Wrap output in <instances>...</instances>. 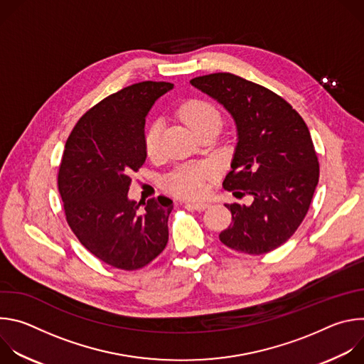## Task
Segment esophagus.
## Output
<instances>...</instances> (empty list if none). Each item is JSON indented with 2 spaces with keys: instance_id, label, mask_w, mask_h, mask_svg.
Wrapping results in <instances>:
<instances>
[{
  "instance_id": "1",
  "label": "esophagus",
  "mask_w": 364,
  "mask_h": 364,
  "mask_svg": "<svg viewBox=\"0 0 364 364\" xmlns=\"http://www.w3.org/2000/svg\"><path fill=\"white\" fill-rule=\"evenodd\" d=\"M187 209H191V210H197V212H203L205 210L207 207H209L210 204L209 203H187Z\"/></svg>"
}]
</instances>
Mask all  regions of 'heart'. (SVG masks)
Returning <instances> with one entry per match:
<instances>
[{"mask_svg":"<svg viewBox=\"0 0 364 364\" xmlns=\"http://www.w3.org/2000/svg\"><path fill=\"white\" fill-rule=\"evenodd\" d=\"M180 119L197 135L207 129H220L222 114L212 102L204 99H188L178 107ZM144 145L148 155H155L161 145V124L152 122L144 135ZM209 167H181L170 173L166 178V188L183 198H198L205 191V180L212 177Z\"/></svg>","mask_w":364,"mask_h":364,"instance_id":"1","label":"heart"}]
</instances>
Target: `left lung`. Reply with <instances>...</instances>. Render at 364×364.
I'll use <instances>...</instances> for the list:
<instances>
[{
	"mask_svg": "<svg viewBox=\"0 0 364 364\" xmlns=\"http://www.w3.org/2000/svg\"><path fill=\"white\" fill-rule=\"evenodd\" d=\"M190 83L235 119L237 144L223 187L253 197L249 205L225 204L232 223L220 242L247 255L279 247L302 223L318 184L320 166L306 124L279 95L240 76L212 73Z\"/></svg>",
	"mask_w": 364,
	"mask_h": 364,
	"instance_id": "8db88e82",
	"label": "left lung"
}]
</instances>
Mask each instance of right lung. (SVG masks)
I'll return each mask as SVG.
<instances>
[{
  "label": "right lung",
  "instance_id": "1",
  "mask_svg": "<svg viewBox=\"0 0 364 364\" xmlns=\"http://www.w3.org/2000/svg\"><path fill=\"white\" fill-rule=\"evenodd\" d=\"M173 87L146 80L109 95L77 121L65 145L58 184L66 220L92 255L118 269L144 268L168 242L173 200L159 196L138 212L128 190L146 159L145 117Z\"/></svg>",
  "mask_w": 364,
  "mask_h": 364
}]
</instances>
